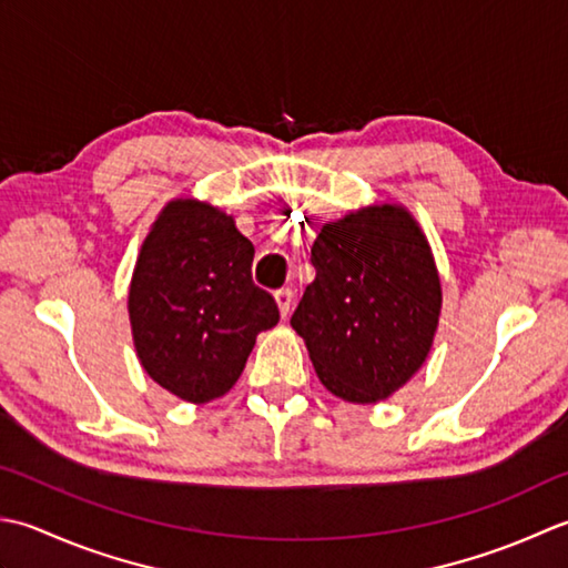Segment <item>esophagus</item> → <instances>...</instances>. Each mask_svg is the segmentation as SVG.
Returning a JSON list of instances; mask_svg holds the SVG:
<instances>
[{
  "instance_id": "obj_1",
  "label": "esophagus",
  "mask_w": 568,
  "mask_h": 568,
  "mask_svg": "<svg viewBox=\"0 0 568 568\" xmlns=\"http://www.w3.org/2000/svg\"><path fill=\"white\" fill-rule=\"evenodd\" d=\"M274 298H276V304H280V311H282V316H286L288 314V308H292V304H294V292L292 288H280V292H274Z\"/></svg>"
}]
</instances>
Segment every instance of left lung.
<instances>
[{
  "mask_svg": "<svg viewBox=\"0 0 568 568\" xmlns=\"http://www.w3.org/2000/svg\"><path fill=\"white\" fill-rule=\"evenodd\" d=\"M316 280L292 316L335 397L387 399L429 355L442 282L429 242L399 205L328 223L311 247Z\"/></svg>",
  "mask_w": 568,
  "mask_h": 568,
  "instance_id": "obj_1",
  "label": "left lung"
}]
</instances>
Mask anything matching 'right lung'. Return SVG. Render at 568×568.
Instances as JSON below:
<instances>
[{
  "mask_svg": "<svg viewBox=\"0 0 568 568\" xmlns=\"http://www.w3.org/2000/svg\"><path fill=\"white\" fill-rule=\"evenodd\" d=\"M252 242L233 217L199 201H173L139 252L130 321L142 367L186 402L235 385L257 333L280 306L252 282Z\"/></svg>",
  "mask_w": 568,
  "mask_h": 568,
  "instance_id": "add662e5",
  "label": "right lung"
}]
</instances>
